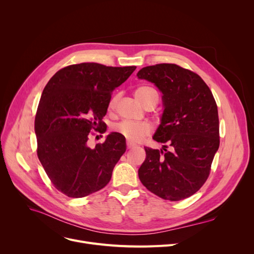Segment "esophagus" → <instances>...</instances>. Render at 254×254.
Instances as JSON below:
<instances>
[{"label":"esophagus","instance_id":"obj_1","mask_svg":"<svg viewBox=\"0 0 254 254\" xmlns=\"http://www.w3.org/2000/svg\"><path fill=\"white\" fill-rule=\"evenodd\" d=\"M134 147V145H132L131 143H129V142H127V149H130V148H132Z\"/></svg>","mask_w":254,"mask_h":254}]
</instances>
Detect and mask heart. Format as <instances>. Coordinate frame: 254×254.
I'll list each match as a JSON object with an SVG mask.
<instances>
[{
    "label": "heart",
    "mask_w": 254,
    "mask_h": 254,
    "mask_svg": "<svg viewBox=\"0 0 254 254\" xmlns=\"http://www.w3.org/2000/svg\"><path fill=\"white\" fill-rule=\"evenodd\" d=\"M135 96L137 100L145 106L149 101L153 99H158L157 92L154 88L150 86H141L136 89ZM117 97L111 99L109 103V108H114L116 105ZM114 130L117 131L119 135H122L129 143H140L146 137L150 135L151 127L148 124L145 123H131V122H122L114 127Z\"/></svg>",
    "instance_id": "obj_1"
}]
</instances>
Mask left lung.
I'll list each match as a JSON object with an SVG mask.
<instances>
[{
  "label": "left lung",
  "instance_id": "1",
  "mask_svg": "<svg viewBox=\"0 0 254 254\" xmlns=\"http://www.w3.org/2000/svg\"><path fill=\"white\" fill-rule=\"evenodd\" d=\"M137 76L163 92L165 109L153 140L166 144L164 150L144 147L146 158L139 178L157 196L181 201L195 193L209 177L219 147L216 102L201 77L175 64L145 66Z\"/></svg>",
  "mask_w": 254,
  "mask_h": 254
}]
</instances>
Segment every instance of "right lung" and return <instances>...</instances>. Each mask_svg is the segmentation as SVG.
<instances>
[{
	"instance_id": "add662e5",
	"label": "right lung",
	"mask_w": 254,
	"mask_h": 254,
	"mask_svg": "<svg viewBox=\"0 0 254 254\" xmlns=\"http://www.w3.org/2000/svg\"><path fill=\"white\" fill-rule=\"evenodd\" d=\"M136 70L97 63L71 64L46 84L35 117L37 154L55 188L70 197H83L109 183L126 152V139L111 132L95 148L90 131L104 132L103 117L112 91Z\"/></svg>"
}]
</instances>
